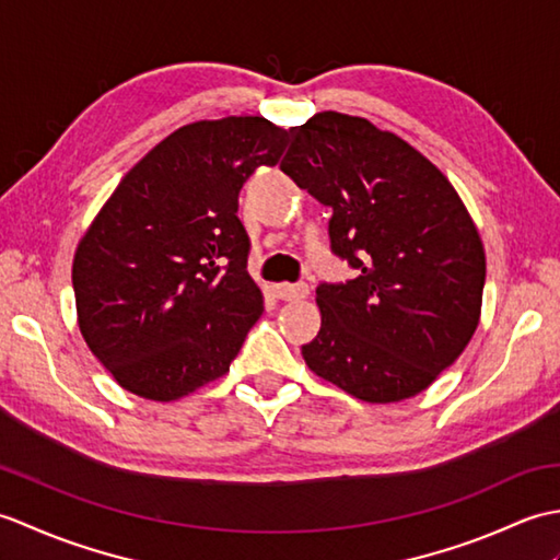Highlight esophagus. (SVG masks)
<instances>
[{
	"label": "esophagus",
	"instance_id": "obj_1",
	"mask_svg": "<svg viewBox=\"0 0 560 560\" xmlns=\"http://www.w3.org/2000/svg\"><path fill=\"white\" fill-rule=\"evenodd\" d=\"M307 293H311V289H307V283H277L273 287V295L281 301H303L307 299Z\"/></svg>",
	"mask_w": 560,
	"mask_h": 560
}]
</instances>
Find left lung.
Returning a JSON list of instances; mask_svg holds the SVG:
<instances>
[{
    "instance_id": "obj_1",
    "label": "left lung",
    "mask_w": 560,
    "mask_h": 560,
    "mask_svg": "<svg viewBox=\"0 0 560 560\" xmlns=\"http://www.w3.org/2000/svg\"><path fill=\"white\" fill-rule=\"evenodd\" d=\"M291 137L281 171L331 207V253L359 271L317 287L323 327L303 359L355 399L419 395L479 325L477 225L431 161L363 117L317 113Z\"/></svg>"
}]
</instances>
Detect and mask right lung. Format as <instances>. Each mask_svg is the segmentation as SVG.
<instances>
[{"mask_svg":"<svg viewBox=\"0 0 560 560\" xmlns=\"http://www.w3.org/2000/svg\"><path fill=\"white\" fill-rule=\"evenodd\" d=\"M287 144L265 117L185 125L122 177L81 237L79 329L127 392L173 401L229 373L265 311L237 195Z\"/></svg>","mask_w":560,"mask_h":560,"instance_id":"obj_1","label":"right lung"}]
</instances>
